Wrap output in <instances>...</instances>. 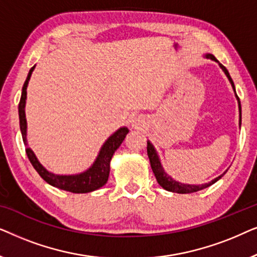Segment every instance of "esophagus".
<instances>
[{
  "label": "esophagus",
  "mask_w": 257,
  "mask_h": 257,
  "mask_svg": "<svg viewBox=\"0 0 257 257\" xmlns=\"http://www.w3.org/2000/svg\"><path fill=\"white\" fill-rule=\"evenodd\" d=\"M144 122H145V119H144L142 115H137V117L132 119V126L136 128H139L140 126H143Z\"/></svg>",
  "instance_id": "esophagus-1"
}]
</instances>
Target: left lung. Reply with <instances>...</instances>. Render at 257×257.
<instances>
[{
	"mask_svg": "<svg viewBox=\"0 0 257 257\" xmlns=\"http://www.w3.org/2000/svg\"><path fill=\"white\" fill-rule=\"evenodd\" d=\"M206 58H209L212 59L214 62H217L219 61L214 57L212 54H207L205 55ZM220 68L222 69V71L226 73L227 78L229 79V82L231 84V86H233V90L235 92V97H236L237 99V103H238V111H240V121H238V124L241 126V103H240V98L237 97L236 94V91H235V85H234V82L233 79H231V77L229 75V72H228V70L224 68V66L219 63ZM147 154H149V159H150V163H151V167H152V171L154 175H156V179L158 181V184H159L161 187L164 189H166L168 192H173V193H179V194H187V193H194V192H198V191H201V189H205L207 187H209V186H212L213 184H215L217 180H220L221 178L223 177L224 174H226V172H224L223 174H221L220 177H217L214 179V180L209 181L208 184H201V185H188V184H181V182L179 181H175L174 179H172L170 175H168L166 172L164 171L163 166H161V163H160V159H159V156H158L156 149H154V146L151 144V142H147Z\"/></svg>",
	"mask_w": 257,
	"mask_h": 257,
	"instance_id": "1",
	"label": "left lung"
}]
</instances>
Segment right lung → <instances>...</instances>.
Returning a JSON list of instances; mask_svg holds the SVG:
<instances>
[{"instance_id": "right-lung-1", "label": "right lung", "mask_w": 257, "mask_h": 257, "mask_svg": "<svg viewBox=\"0 0 257 257\" xmlns=\"http://www.w3.org/2000/svg\"><path fill=\"white\" fill-rule=\"evenodd\" d=\"M35 69V65L30 69L26 82L22 87V96L19 104V115H20V128L22 133L23 143L26 145V152L29 158L31 165H33L37 173L41 175V178L48 182L49 185L57 187L63 191H68L71 193H89L93 192L96 189L103 187L107 182L108 174H110V163L113 153L120 146V144L124 142L126 135L128 133L127 127H120L117 130L113 135L108 137V139L104 143L101 149L98 153V156L94 160V163L91 165L90 168H87L85 172L79 174L72 175H59L49 172L47 168L42 166V164L37 160L36 156L33 152V150L28 146L27 143V119H26V99H27V87L29 84L31 73Z\"/></svg>"}]
</instances>
